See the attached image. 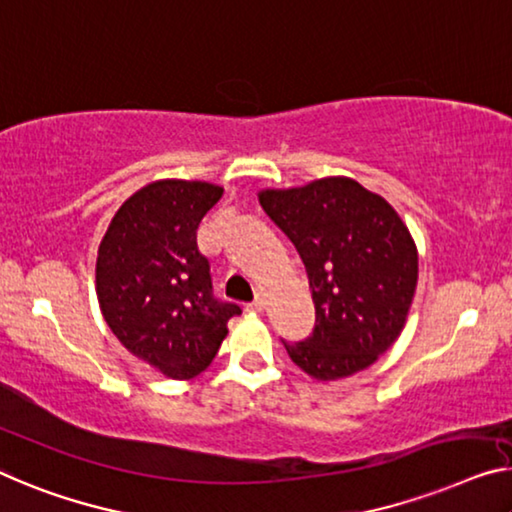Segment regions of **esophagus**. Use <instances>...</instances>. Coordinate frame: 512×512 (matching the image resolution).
<instances>
[{"mask_svg":"<svg viewBox=\"0 0 512 512\" xmlns=\"http://www.w3.org/2000/svg\"><path fill=\"white\" fill-rule=\"evenodd\" d=\"M266 308V299H264V294H257L255 296V301L248 305V310L250 312H262Z\"/></svg>","mask_w":512,"mask_h":512,"instance_id":"obj_1","label":"esophagus"}]
</instances>
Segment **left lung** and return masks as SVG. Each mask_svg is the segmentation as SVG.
Wrapping results in <instances>:
<instances>
[{
  "label": "left lung",
  "mask_w": 512,
  "mask_h": 512,
  "mask_svg": "<svg viewBox=\"0 0 512 512\" xmlns=\"http://www.w3.org/2000/svg\"><path fill=\"white\" fill-rule=\"evenodd\" d=\"M259 204L308 271L315 331L285 349L317 381L352 377L388 352L407 324L418 250L391 204L349 177L266 188Z\"/></svg>",
  "instance_id": "8db88e82"
}]
</instances>
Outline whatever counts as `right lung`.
<instances>
[{
	"mask_svg": "<svg viewBox=\"0 0 512 512\" xmlns=\"http://www.w3.org/2000/svg\"><path fill=\"white\" fill-rule=\"evenodd\" d=\"M223 197L209 181L160 179L110 220L96 257L103 319L128 352L170 379H193L216 358L234 303L213 299L197 227Z\"/></svg>",
	"mask_w": 512,
	"mask_h": 512,
	"instance_id": "obj_1",
	"label": "right lung"
}]
</instances>
